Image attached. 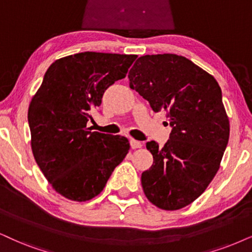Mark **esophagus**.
<instances>
[{
	"mask_svg": "<svg viewBox=\"0 0 252 252\" xmlns=\"http://www.w3.org/2000/svg\"><path fill=\"white\" fill-rule=\"evenodd\" d=\"M130 146H131V149H139V148H142L143 144H142V142L136 141V139L131 138L130 139Z\"/></svg>",
	"mask_w": 252,
	"mask_h": 252,
	"instance_id": "1",
	"label": "esophagus"
}]
</instances>
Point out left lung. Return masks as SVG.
Here are the masks:
<instances>
[{
	"label": "left lung",
	"mask_w": 252,
	"mask_h": 252,
	"mask_svg": "<svg viewBox=\"0 0 252 252\" xmlns=\"http://www.w3.org/2000/svg\"><path fill=\"white\" fill-rule=\"evenodd\" d=\"M128 78L130 88L155 113L165 111L172 126L161 149L146 143L154 164L142 173L145 196L164 211L184 208L211 184L228 144L230 126L221 88L205 69L172 53L141 57Z\"/></svg>",
	"instance_id": "8db88e82"
}]
</instances>
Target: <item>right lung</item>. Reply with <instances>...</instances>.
Segmentation results:
<instances>
[{
	"instance_id": "obj_1",
	"label": "right lung",
	"mask_w": 252,
	"mask_h": 252,
	"mask_svg": "<svg viewBox=\"0 0 252 252\" xmlns=\"http://www.w3.org/2000/svg\"><path fill=\"white\" fill-rule=\"evenodd\" d=\"M136 55L81 52L47 68L28 111L34 160L52 189L72 201H88L102 192L129 152L119 135L91 131V110L104 91L126 78Z\"/></svg>"
}]
</instances>
